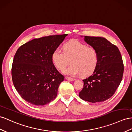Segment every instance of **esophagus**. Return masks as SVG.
Masks as SVG:
<instances>
[{"label": "esophagus", "mask_w": 132, "mask_h": 132, "mask_svg": "<svg viewBox=\"0 0 132 132\" xmlns=\"http://www.w3.org/2000/svg\"><path fill=\"white\" fill-rule=\"evenodd\" d=\"M65 79H66V80H70V81H73V80H75L74 78H71V77H67V76H66V77H65Z\"/></svg>", "instance_id": "obj_1"}]
</instances>
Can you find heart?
<instances>
[{
    "label": "heart",
    "instance_id": "1",
    "mask_svg": "<svg viewBox=\"0 0 132 132\" xmlns=\"http://www.w3.org/2000/svg\"><path fill=\"white\" fill-rule=\"evenodd\" d=\"M52 61L57 69L63 70L70 59L71 65L64 70L67 75L82 77L89 76L95 70L98 64L97 51L93 47H88L77 40L66 42L63 45V51L59 48L53 51Z\"/></svg>",
    "mask_w": 132,
    "mask_h": 132
}]
</instances>
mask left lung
<instances>
[{"instance_id": "1", "label": "left lung", "mask_w": 132, "mask_h": 132, "mask_svg": "<svg viewBox=\"0 0 132 132\" xmlns=\"http://www.w3.org/2000/svg\"><path fill=\"white\" fill-rule=\"evenodd\" d=\"M84 40L96 49L99 61L93 75L83 80L79 97L90 103L103 102L114 95L121 81L122 57L118 47L103 37L84 36Z\"/></svg>"}]
</instances>
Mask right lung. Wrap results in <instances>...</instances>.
Returning <instances> with one entry per match:
<instances>
[{
    "instance_id": "obj_1",
    "label": "right lung",
    "mask_w": 132,
    "mask_h": 132,
    "mask_svg": "<svg viewBox=\"0 0 132 132\" xmlns=\"http://www.w3.org/2000/svg\"><path fill=\"white\" fill-rule=\"evenodd\" d=\"M67 35L33 39L16 51L12 67V80L16 90L28 103L43 106L55 99L65 77L54 66L51 56Z\"/></svg>"
}]
</instances>
